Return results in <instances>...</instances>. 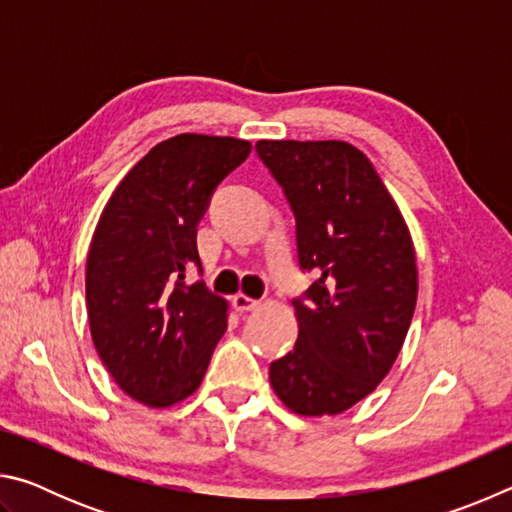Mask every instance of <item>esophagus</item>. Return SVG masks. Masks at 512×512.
I'll list each match as a JSON object with an SVG mask.
<instances>
[{"label": "esophagus", "instance_id": "1", "mask_svg": "<svg viewBox=\"0 0 512 512\" xmlns=\"http://www.w3.org/2000/svg\"><path fill=\"white\" fill-rule=\"evenodd\" d=\"M232 305H235V309L244 314V311H255L259 305H262V302L255 298H248V296H244V293H237V296L232 298Z\"/></svg>", "mask_w": 512, "mask_h": 512}]
</instances>
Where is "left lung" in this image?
<instances>
[{
	"instance_id": "obj_1",
	"label": "left lung",
	"mask_w": 512,
	"mask_h": 512,
	"mask_svg": "<svg viewBox=\"0 0 512 512\" xmlns=\"http://www.w3.org/2000/svg\"><path fill=\"white\" fill-rule=\"evenodd\" d=\"M298 225V259L318 280L296 300L298 341L268 377L289 411L339 415L381 384L418 300L415 248L395 198L357 146L259 140Z\"/></svg>"
}]
</instances>
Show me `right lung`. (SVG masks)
<instances>
[{"instance_id":"add662e5","label":"right lung","mask_w":512,"mask_h":512,"mask_svg":"<svg viewBox=\"0 0 512 512\" xmlns=\"http://www.w3.org/2000/svg\"><path fill=\"white\" fill-rule=\"evenodd\" d=\"M248 140L183 133L144 155L99 216L85 264L92 343L135 402L167 409L194 395L228 327V300L203 282L196 225L221 180L248 158Z\"/></svg>"}]
</instances>
